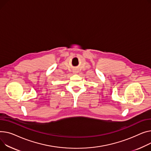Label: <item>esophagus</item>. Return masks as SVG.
Wrapping results in <instances>:
<instances>
[{
	"instance_id": "obj_1",
	"label": "esophagus",
	"mask_w": 151,
	"mask_h": 151,
	"mask_svg": "<svg viewBox=\"0 0 151 151\" xmlns=\"http://www.w3.org/2000/svg\"><path fill=\"white\" fill-rule=\"evenodd\" d=\"M73 73H77V72H76V71H75Z\"/></svg>"
}]
</instances>
